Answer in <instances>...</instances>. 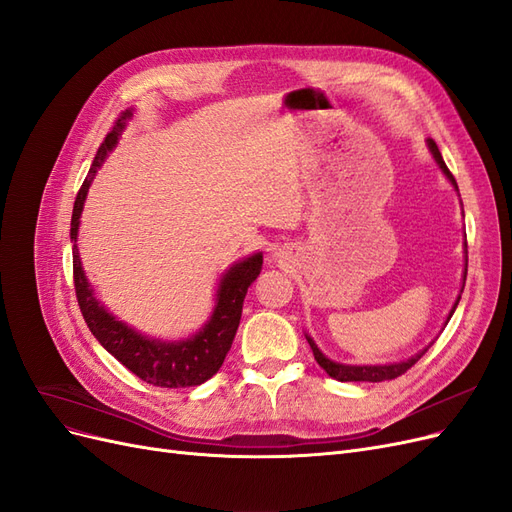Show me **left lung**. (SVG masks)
I'll return each mask as SVG.
<instances>
[{
  "instance_id": "8db88e82",
  "label": "left lung",
  "mask_w": 512,
  "mask_h": 512,
  "mask_svg": "<svg viewBox=\"0 0 512 512\" xmlns=\"http://www.w3.org/2000/svg\"><path fill=\"white\" fill-rule=\"evenodd\" d=\"M427 149H429V153L433 156V160H436L438 168L444 173V177H446L448 181H451L455 192L459 194L457 181H455V177L451 175V170L446 168V164H444V160H442V153H440L438 145L431 141V138H427ZM463 254H466V267H463L461 290H459V294H457V301H455L453 307H451V312H448V316H446L444 327L448 324V320H451V316L455 314V309H457L459 299H461L463 286H466V275H468V243H466V250H463ZM305 339H307L309 348H312L314 359L318 361V365H320L324 371H327V374H329L331 378H335V380H339V382H382V380H393V378H397V376H401V374H406V371H408L418 359H421V356H423V354L429 350V346H431V344H429L427 348H423V350H418L416 354H412L410 359L399 361V363H384V365H346V363L331 361L329 356L324 354V352L316 346V342H314V339L309 337V335H305Z\"/></svg>"
}]
</instances>
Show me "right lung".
Listing matches in <instances>:
<instances>
[{
	"mask_svg": "<svg viewBox=\"0 0 512 512\" xmlns=\"http://www.w3.org/2000/svg\"><path fill=\"white\" fill-rule=\"evenodd\" d=\"M132 115L134 108L123 111L115 121L113 130L106 134L104 143L96 153L94 164H91L81 190L74 200L70 222L74 290L89 331L94 333L98 342L111 352L121 365H126L132 374H136L147 384L164 386V389H183V386L203 384L211 376L218 374V369L222 367L232 346V339H235V333L239 329L247 288H250L260 275L262 252L237 260L235 265H230L222 273L218 290H215L213 312L209 320L194 335L181 339L151 337L136 331L130 324L108 312L104 303L96 297L94 286L89 284L83 271L76 239H79L81 213L85 207L89 185L94 181L98 168L104 164L108 153L117 147L119 138L123 130H126Z\"/></svg>",
	"mask_w": 512,
	"mask_h": 512,
	"instance_id": "right-lung-1",
	"label": "right lung"
}]
</instances>
